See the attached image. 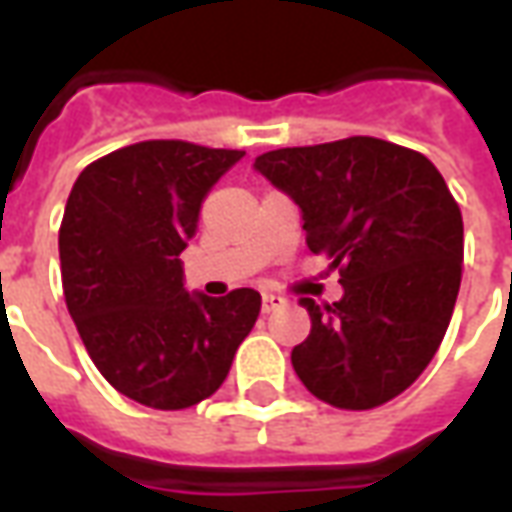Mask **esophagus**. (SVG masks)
<instances>
[{
	"instance_id": "obj_1",
	"label": "esophagus",
	"mask_w": 512,
	"mask_h": 512,
	"mask_svg": "<svg viewBox=\"0 0 512 512\" xmlns=\"http://www.w3.org/2000/svg\"><path fill=\"white\" fill-rule=\"evenodd\" d=\"M285 304L282 296H274V293H263V312H274Z\"/></svg>"
}]
</instances>
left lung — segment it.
Masks as SVG:
<instances>
[{
    "mask_svg": "<svg viewBox=\"0 0 512 512\" xmlns=\"http://www.w3.org/2000/svg\"><path fill=\"white\" fill-rule=\"evenodd\" d=\"M299 205L307 246L340 268L343 299L315 304L290 362L323 403L376 408L439 351L461 288L463 219L428 158L376 136L282 147L255 158Z\"/></svg>",
    "mask_w": 512,
    "mask_h": 512,
    "instance_id": "8db88e82",
    "label": "left lung"
}]
</instances>
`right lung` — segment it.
Segmentation results:
<instances>
[{"instance_id": "obj_1", "label": "right lung", "mask_w": 512, "mask_h": 512, "mask_svg": "<svg viewBox=\"0 0 512 512\" xmlns=\"http://www.w3.org/2000/svg\"><path fill=\"white\" fill-rule=\"evenodd\" d=\"M244 150L139 142L76 178L60 227L65 304L87 354L120 395L161 411L197 406L230 373L260 293L183 288L180 252L200 208Z\"/></svg>"}]
</instances>
